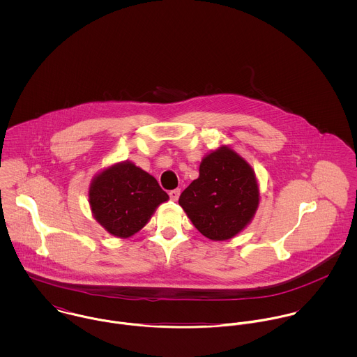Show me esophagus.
Instances as JSON below:
<instances>
[{
    "mask_svg": "<svg viewBox=\"0 0 357 357\" xmlns=\"http://www.w3.org/2000/svg\"><path fill=\"white\" fill-rule=\"evenodd\" d=\"M169 197H170V199L172 201H177L178 199V197H180V190L178 188H176V190H172V191H169Z\"/></svg>",
    "mask_w": 357,
    "mask_h": 357,
    "instance_id": "34e87169",
    "label": "esophagus"
}]
</instances>
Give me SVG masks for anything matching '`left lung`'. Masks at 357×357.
I'll use <instances>...</instances> for the list:
<instances>
[{"label":"left lung","mask_w":357,"mask_h":357,"mask_svg":"<svg viewBox=\"0 0 357 357\" xmlns=\"http://www.w3.org/2000/svg\"><path fill=\"white\" fill-rule=\"evenodd\" d=\"M258 202L252 166L225 146L204 156L199 177L178 199L195 228L211 241H227L239 234L255 217Z\"/></svg>","instance_id":"1"}]
</instances>
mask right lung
I'll use <instances>...</instances> for the list:
<instances>
[{
	"instance_id": "1",
	"label": "right lung",
	"mask_w": 357,
	"mask_h": 357,
	"mask_svg": "<svg viewBox=\"0 0 357 357\" xmlns=\"http://www.w3.org/2000/svg\"><path fill=\"white\" fill-rule=\"evenodd\" d=\"M169 199L151 174L130 162L116 163L98 174L89 188V204L98 222L116 238H129Z\"/></svg>"
}]
</instances>
